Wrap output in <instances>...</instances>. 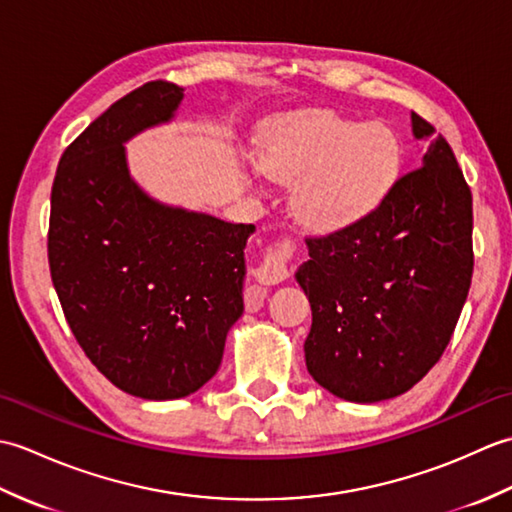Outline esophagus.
Instances as JSON below:
<instances>
[{"label": "esophagus", "instance_id": "1", "mask_svg": "<svg viewBox=\"0 0 512 512\" xmlns=\"http://www.w3.org/2000/svg\"><path fill=\"white\" fill-rule=\"evenodd\" d=\"M288 255H290L288 244L277 248V250H268V255L255 268V279L259 281V284L275 286V284H281V281H286L290 275V270L286 266Z\"/></svg>", "mask_w": 512, "mask_h": 512}]
</instances>
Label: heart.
I'll list each match as a JSON object with an SVG mask.
<instances>
[{
  "label": "heart",
  "mask_w": 512,
  "mask_h": 512,
  "mask_svg": "<svg viewBox=\"0 0 512 512\" xmlns=\"http://www.w3.org/2000/svg\"><path fill=\"white\" fill-rule=\"evenodd\" d=\"M259 162L292 184L290 206L312 231L361 222L396 187L402 149L383 123H356L330 110L279 114L259 134Z\"/></svg>",
  "instance_id": "heart-1"
}]
</instances>
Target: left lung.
<instances>
[{
	"label": "left lung",
	"mask_w": 512,
	"mask_h": 512,
	"mask_svg": "<svg viewBox=\"0 0 512 512\" xmlns=\"http://www.w3.org/2000/svg\"><path fill=\"white\" fill-rule=\"evenodd\" d=\"M431 138L422 167L398 178L374 213L308 237L297 270L312 308L310 376L350 402L405 394L447 350L473 277V198L453 149Z\"/></svg>",
	"instance_id": "1"
}]
</instances>
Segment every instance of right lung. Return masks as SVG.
<instances>
[{
    "label": "right lung",
    "mask_w": 512,
    "mask_h": 512,
    "mask_svg": "<svg viewBox=\"0 0 512 512\" xmlns=\"http://www.w3.org/2000/svg\"><path fill=\"white\" fill-rule=\"evenodd\" d=\"M184 90L151 81L103 112L63 151L52 184L48 262L85 356L127 394L173 400L222 363L242 317L253 224L151 198L129 176L125 143L169 123Z\"/></svg>",
    "instance_id": "add662e5"
}]
</instances>
